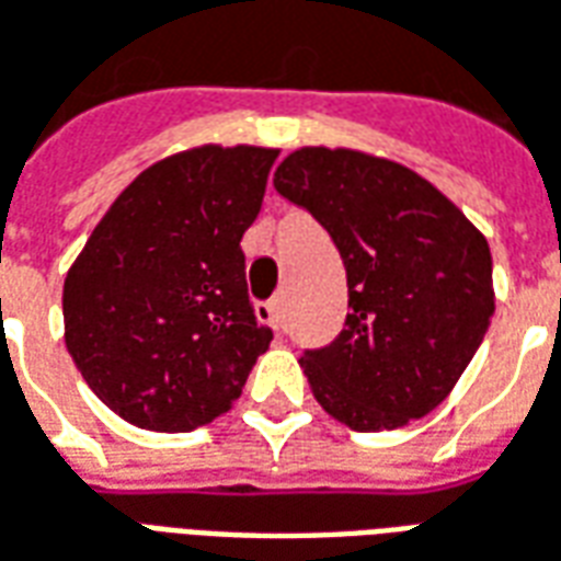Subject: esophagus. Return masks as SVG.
Here are the masks:
<instances>
[{"label": "esophagus", "instance_id": "1", "mask_svg": "<svg viewBox=\"0 0 561 561\" xmlns=\"http://www.w3.org/2000/svg\"><path fill=\"white\" fill-rule=\"evenodd\" d=\"M284 299H274V301H265V305H256V317H260L262 323H268L272 329H284Z\"/></svg>", "mask_w": 561, "mask_h": 561}]
</instances>
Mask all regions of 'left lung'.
I'll use <instances>...</instances> for the list:
<instances>
[{
    "mask_svg": "<svg viewBox=\"0 0 561 561\" xmlns=\"http://www.w3.org/2000/svg\"><path fill=\"white\" fill-rule=\"evenodd\" d=\"M274 190L311 210L347 272V323L299 363L325 414L389 432L447 399L495 311L478 226L414 169L353 147H299Z\"/></svg>",
    "mask_w": 561,
    "mask_h": 561,
    "instance_id": "obj_1",
    "label": "left lung"
}]
</instances>
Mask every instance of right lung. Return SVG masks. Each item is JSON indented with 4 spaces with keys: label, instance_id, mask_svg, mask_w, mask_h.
<instances>
[{
    "label": "right lung",
    "instance_id": "obj_1",
    "mask_svg": "<svg viewBox=\"0 0 561 561\" xmlns=\"http://www.w3.org/2000/svg\"><path fill=\"white\" fill-rule=\"evenodd\" d=\"M277 147L202 145L111 202L62 284L66 351L126 423L190 432L226 414L272 344L244 280Z\"/></svg>",
    "mask_w": 561,
    "mask_h": 561
}]
</instances>
